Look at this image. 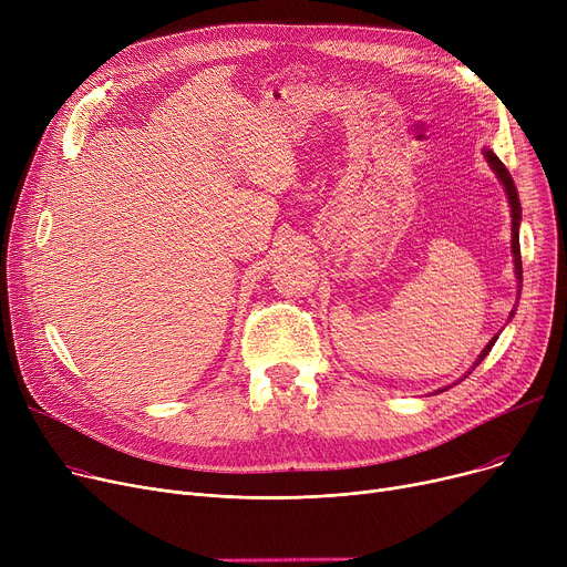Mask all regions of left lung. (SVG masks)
<instances>
[{
  "instance_id": "8db88e82",
  "label": "left lung",
  "mask_w": 567,
  "mask_h": 567,
  "mask_svg": "<svg viewBox=\"0 0 567 567\" xmlns=\"http://www.w3.org/2000/svg\"><path fill=\"white\" fill-rule=\"evenodd\" d=\"M483 154H485V161L489 163V167L494 169V174H496V178L501 182V186H503V190H505V197H508V204H511V218H513V261H515V276H517V287H519V291H522V252H519V223H522V204H519V195H517V186H515V182H513V176H511V172L505 169V165L498 161V156L492 152V148H483ZM519 299V296H517ZM515 317V310L511 312V319ZM498 340V336H494L489 342H487V347L481 351V355L478 359H475V363H473V368L471 370H475V365H481L483 363V359L485 355L492 351V347H494V342ZM471 370L464 374V377H468L471 374ZM462 377V379H464ZM460 379V381H462ZM441 391H445V389H441Z\"/></svg>"
}]
</instances>
